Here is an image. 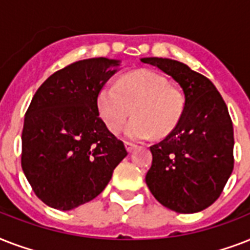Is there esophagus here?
<instances>
[{"instance_id":"1","label":"esophagus","mask_w":250,"mask_h":250,"mask_svg":"<svg viewBox=\"0 0 250 250\" xmlns=\"http://www.w3.org/2000/svg\"><path fill=\"white\" fill-rule=\"evenodd\" d=\"M125 149H127V152H128V153L133 152V150L136 149V145L132 144V143H128V141H125Z\"/></svg>"}]
</instances>
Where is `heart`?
Returning a JSON list of instances; mask_svg holds the SVG:
<instances>
[{
  "label": "heart",
  "mask_w": 250,
  "mask_h": 250,
  "mask_svg": "<svg viewBox=\"0 0 250 250\" xmlns=\"http://www.w3.org/2000/svg\"><path fill=\"white\" fill-rule=\"evenodd\" d=\"M97 106L102 121L114 133L123 128L133 107L135 117L125 127V136L146 140L154 133L164 137L172 131L183 113L184 97L158 72L137 70L122 76L118 84L102 86Z\"/></svg>",
  "instance_id": "b5f03b06"
}]
</instances>
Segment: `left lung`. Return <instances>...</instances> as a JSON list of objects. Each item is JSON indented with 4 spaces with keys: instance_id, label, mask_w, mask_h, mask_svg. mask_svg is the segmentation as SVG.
I'll use <instances>...</instances> for the list:
<instances>
[{
    "instance_id": "8db88e82",
    "label": "left lung",
    "mask_w": 250,
    "mask_h": 250,
    "mask_svg": "<svg viewBox=\"0 0 250 250\" xmlns=\"http://www.w3.org/2000/svg\"><path fill=\"white\" fill-rule=\"evenodd\" d=\"M170 75L184 93L180 119L150 146L145 182L160 204L176 213H197L221 196L233 170V127L215 85L187 64L168 58H141Z\"/></svg>"
}]
</instances>
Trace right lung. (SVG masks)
<instances>
[{"instance_id": "add662e5", "label": "right lung", "mask_w": 250, "mask_h": 250, "mask_svg": "<svg viewBox=\"0 0 250 250\" xmlns=\"http://www.w3.org/2000/svg\"><path fill=\"white\" fill-rule=\"evenodd\" d=\"M119 60L89 58L54 72L37 89L24 117L21 168L41 201L72 210L105 189L127 156L98 115L97 97Z\"/></svg>"}]
</instances>
